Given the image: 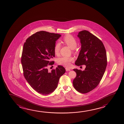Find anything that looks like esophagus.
I'll return each instance as SVG.
<instances>
[{"mask_svg": "<svg viewBox=\"0 0 124 124\" xmlns=\"http://www.w3.org/2000/svg\"><path fill=\"white\" fill-rule=\"evenodd\" d=\"M65 70L66 71H70V69L68 68H65Z\"/></svg>", "mask_w": 124, "mask_h": 124, "instance_id": "esophagus-1", "label": "esophagus"}]
</instances>
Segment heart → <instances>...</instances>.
<instances>
[{
    "label": "heart",
    "instance_id": "1",
    "mask_svg": "<svg viewBox=\"0 0 124 124\" xmlns=\"http://www.w3.org/2000/svg\"><path fill=\"white\" fill-rule=\"evenodd\" d=\"M63 42L66 45L69 46L71 49H74L77 45V41L76 39L71 35L68 34L65 36L63 39ZM61 47L60 43L57 42L54 46V52L57 54H59V50ZM73 60L72 57L62 56L58 59V63L66 67H69L71 65V62Z\"/></svg>",
    "mask_w": 124,
    "mask_h": 124
}]
</instances>
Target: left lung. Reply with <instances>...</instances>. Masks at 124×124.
Wrapping results in <instances>:
<instances>
[{"label": "left lung", "mask_w": 124, "mask_h": 124, "mask_svg": "<svg viewBox=\"0 0 124 124\" xmlns=\"http://www.w3.org/2000/svg\"><path fill=\"white\" fill-rule=\"evenodd\" d=\"M77 36L81 47L75 64L86 67L84 71L73 69L77 77L73 85L79 92L85 93L96 88L101 80L107 65V54L103 43L90 32L82 31Z\"/></svg>", "instance_id": "1"}]
</instances>
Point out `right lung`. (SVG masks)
Segmentation results:
<instances>
[{
	"instance_id": "obj_1",
	"label": "right lung",
	"mask_w": 124,
	"mask_h": 124,
	"mask_svg": "<svg viewBox=\"0 0 124 124\" xmlns=\"http://www.w3.org/2000/svg\"><path fill=\"white\" fill-rule=\"evenodd\" d=\"M61 34L45 31L37 32L26 40L21 56L23 75L30 85L41 94L51 93L58 86L60 77L65 72V69L58 65L48 72V65L55 56L54 46Z\"/></svg>"
}]
</instances>
